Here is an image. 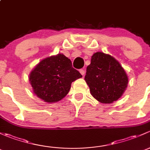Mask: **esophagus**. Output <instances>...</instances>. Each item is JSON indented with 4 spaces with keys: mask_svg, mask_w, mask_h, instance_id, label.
Returning <instances> with one entry per match:
<instances>
[{
    "mask_svg": "<svg viewBox=\"0 0 150 150\" xmlns=\"http://www.w3.org/2000/svg\"><path fill=\"white\" fill-rule=\"evenodd\" d=\"M79 72L81 73V74L82 76H84V74H85V70H84V69H80Z\"/></svg>",
    "mask_w": 150,
    "mask_h": 150,
    "instance_id": "34e87169",
    "label": "esophagus"
}]
</instances>
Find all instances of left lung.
Wrapping results in <instances>:
<instances>
[{
	"label": "left lung",
	"instance_id": "1",
	"mask_svg": "<svg viewBox=\"0 0 150 150\" xmlns=\"http://www.w3.org/2000/svg\"><path fill=\"white\" fill-rule=\"evenodd\" d=\"M84 80L91 95L98 101L110 104L123 95L129 78L120 63L109 54L97 52L86 67Z\"/></svg>",
	"mask_w": 150,
	"mask_h": 150
}]
</instances>
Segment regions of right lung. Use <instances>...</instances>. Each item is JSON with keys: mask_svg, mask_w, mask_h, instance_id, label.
Listing matches in <instances>:
<instances>
[{"mask_svg": "<svg viewBox=\"0 0 150 150\" xmlns=\"http://www.w3.org/2000/svg\"><path fill=\"white\" fill-rule=\"evenodd\" d=\"M82 77L72 67L64 54L47 57L34 68L29 76L33 92L47 103H57L69 93L71 83Z\"/></svg>", "mask_w": 150, "mask_h": 150, "instance_id": "1", "label": "right lung"}]
</instances>
